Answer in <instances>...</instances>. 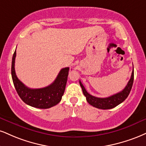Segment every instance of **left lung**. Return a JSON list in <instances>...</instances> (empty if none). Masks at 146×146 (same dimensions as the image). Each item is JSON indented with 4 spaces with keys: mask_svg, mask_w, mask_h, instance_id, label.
<instances>
[{
    "mask_svg": "<svg viewBox=\"0 0 146 146\" xmlns=\"http://www.w3.org/2000/svg\"><path fill=\"white\" fill-rule=\"evenodd\" d=\"M133 80H134V71L133 70L131 79H130L127 85L126 86V87L124 88L123 90L121 91V92L117 93V94H115L113 95H111L106 98H99L91 95V94L87 92L80 81V86L82 87L84 96L86 98V101L89 104L98 109L109 110V109H112L116 107L117 105L122 103L128 97L131 90V88H132Z\"/></svg>",
    "mask_w": 146,
    "mask_h": 146,
    "instance_id": "1",
    "label": "left lung"
}]
</instances>
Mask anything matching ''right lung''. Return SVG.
Segmentation results:
<instances>
[{
    "label": "right lung",
    "instance_id": "1",
    "mask_svg": "<svg viewBox=\"0 0 146 146\" xmlns=\"http://www.w3.org/2000/svg\"><path fill=\"white\" fill-rule=\"evenodd\" d=\"M15 56L16 51L12 58L11 76L14 86L21 99L26 104L39 109H48L57 105L62 99L65 90L69 68H62L54 82L48 86L36 89L29 88L17 78L15 74Z\"/></svg>",
    "mask_w": 146,
    "mask_h": 146
}]
</instances>
